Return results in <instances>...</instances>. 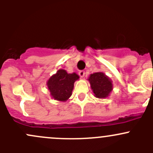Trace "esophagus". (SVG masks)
I'll use <instances>...</instances> for the list:
<instances>
[{"label": "esophagus", "instance_id": "obj_1", "mask_svg": "<svg viewBox=\"0 0 153 153\" xmlns=\"http://www.w3.org/2000/svg\"><path fill=\"white\" fill-rule=\"evenodd\" d=\"M78 74H79V75H80V77H81V78H84V75H85V72H84V70H81V71H80L79 72H78Z\"/></svg>", "mask_w": 153, "mask_h": 153}]
</instances>
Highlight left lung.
Masks as SVG:
<instances>
[{
    "mask_svg": "<svg viewBox=\"0 0 153 153\" xmlns=\"http://www.w3.org/2000/svg\"><path fill=\"white\" fill-rule=\"evenodd\" d=\"M94 96L98 98H106L109 96L113 89L112 81L104 72L91 74L88 78Z\"/></svg>",
    "mask_w": 153,
    "mask_h": 153,
    "instance_id": "left-lung-1",
    "label": "left lung"
}]
</instances>
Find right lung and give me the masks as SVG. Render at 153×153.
<instances>
[{
	"instance_id": "obj_1",
	"label": "right lung",
	"mask_w": 153,
	"mask_h": 153,
	"mask_svg": "<svg viewBox=\"0 0 153 153\" xmlns=\"http://www.w3.org/2000/svg\"><path fill=\"white\" fill-rule=\"evenodd\" d=\"M78 79L79 76L75 72L68 73L65 69H58L47 82L51 97L58 101H67L72 95L74 83Z\"/></svg>"
}]
</instances>
